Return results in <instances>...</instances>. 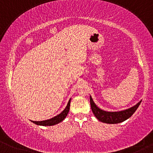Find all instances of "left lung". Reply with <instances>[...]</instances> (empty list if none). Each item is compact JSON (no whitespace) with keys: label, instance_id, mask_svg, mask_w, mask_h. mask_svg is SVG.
Here are the masks:
<instances>
[{"label":"left lung","instance_id":"left-lung-1","mask_svg":"<svg viewBox=\"0 0 153 153\" xmlns=\"http://www.w3.org/2000/svg\"><path fill=\"white\" fill-rule=\"evenodd\" d=\"M90 103L93 113L99 121L106 124H118L129 119L134 113L135 111L137 109L141 101L133 107H131L130 108L117 112H109L101 110L95 104L91 96H90Z\"/></svg>","mask_w":153,"mask_h":153}]
</instances>
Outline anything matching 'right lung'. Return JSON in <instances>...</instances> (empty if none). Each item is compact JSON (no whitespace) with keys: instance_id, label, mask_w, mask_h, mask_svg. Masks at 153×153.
Instances as JSON below:
<instances>
[{"instance_id":"obj_1","label":"right lung","mask_w":153,"mask_h":153,"mask_svg":"<svg viewBox=\"0 0 153 153\" xmlns=\"http://www.w3.org/2000/svg\"><path fill=\"white\" fill-rule=\"evenodd\" d=\"M71 99H70L69 101H68L66 108H65V109L63 110L59 114L57 115L56 117H54L52 119H47V120H45V121H40V122L31 121V122H32L33 123H34V124H37V125H42V126H52V125H54V124H58V123L61 122L62 120H64V119L67 117L68 112H69L70 106H71Z\"/></svg>"}]
</instances>
